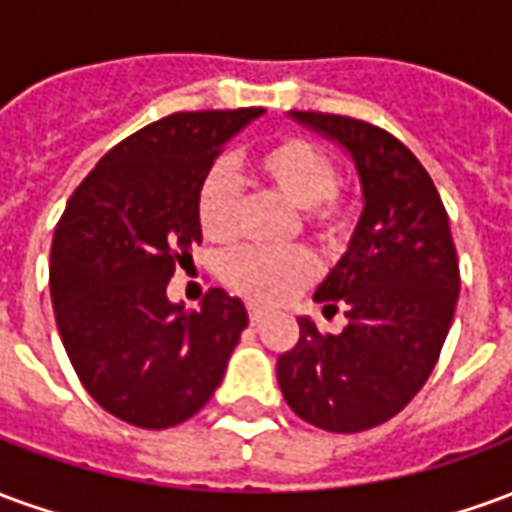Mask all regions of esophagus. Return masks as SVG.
<instances>
[{"instance_id": "34e87169", "label": "esophagus", "mask_w": 512, "mask_h": 512, "mask_svg": "<svg viewBox=\"0 0 512 512\" xmlns=\"http://www.w3.org/2000/svg\"><path fill=\"white\" fill-rule=\"evenodd\" d=\"M263 318H266V312L257 310V307H249V323H252V326L263 323Z\"/></svg>"}]
</instances>
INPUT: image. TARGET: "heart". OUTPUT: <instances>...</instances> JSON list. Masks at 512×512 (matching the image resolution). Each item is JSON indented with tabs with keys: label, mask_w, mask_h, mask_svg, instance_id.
<instances>
[{
	"label": "heart",
	"mask_w": 512,
	"mask_h": 512,
	"mask_svg": "<svg viewBox=\"0 0 512 512\" xmlns=\"http://www.w3.org/2000/svg\"><path fill=\"white\" fill-rule=\"evenodd\" d=\"M255 172L260 183L277 197L307 211V222L323 241H337L348 230L351 213L337 202V167L332 156L310 139L285 136L268 145L255 158ZM197 219L202 235L216 244L233 241L241 219V191L233 172L227 167H213L200 191H197ZM315 260L307 252H255L246 249L227 260V282L241 296L255 304H282L299 293L315 277Z\"/></svg>",
	"instance_id": "heart-1"
}]
</instances>
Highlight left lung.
I'll return each instance as SVG.
<instances>
[{
    "instance_id": "left-lung-1",
    "label": "left lung",
    "mask_w": 512,
    "mask_h": 512,
    "mask_svg": "<svg viewBox=\"0 0 512 512\" xmlns=\"http://www.w3.org/2000/svg\"><path fill=\"white\" fill-rule=\"evenodd\" d=\"M354 161L362 216L312 299L345 312L340 334L299 318V343L277 359L293 414L332 433L376 428L408 406L439 362L461 274L433 180L400 139L354 117L290 112Z\"/></svg>"
}]
</instances>
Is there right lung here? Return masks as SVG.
I'll list each match as a JSON object with an SVG mask.
<instances>
[{"mask_svg":"<svg viewBox=\"0 0 512 512\" xmlns=\"http://www.w3.org/2000/svg\"><path fill=\"white\" fill-rule=\"evenodd\" d=\"M266 109L175 112L106 153L73 191L51 244L62 345L93 400L128 425L164 430L222 384L249 323L222 288L200 310L167 299L175 263L202 241L197 191L213 158Z\"/></svg>","mask_w":512,"mask_h":512,"instance_id":"right-lung-1","label":"right lung"}]
</instances>
